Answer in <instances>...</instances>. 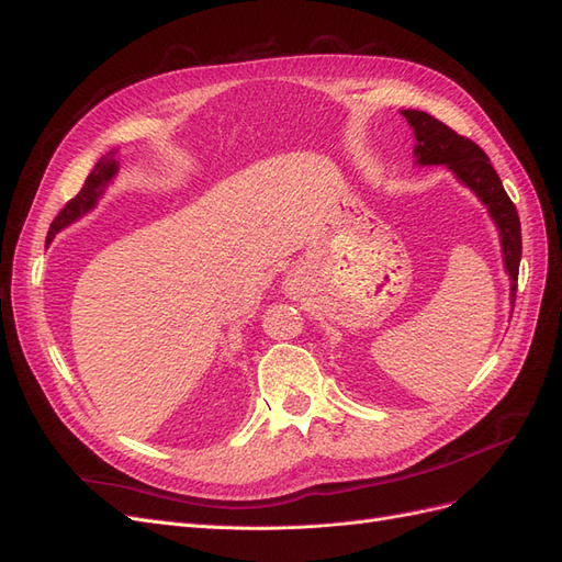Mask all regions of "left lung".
Listing matches in <instances>:
<instances>
[{
	"label": "left lung",
	"mask_w": 562,
	"mask_h": 562,
	"mask_svg": "<svg viewBox=\"0 0 562 562\" xmlns=\"http://www.w3.org/2000/svg\"><path fill=\"white\" fill-rule=\"evenodd\" d=\"M407 124L413 126L417 138V164H446L450 171L462 180L467 187L479 194L485 203L492 220H495L502 236V252H504V267L512 277V302H516L518 291V267H520V217L508 199L504 184L492 168L485 151L469 140L467 135H459L436 116L419 112V110H403Z\"/></svg>",
	"instance_id": "8db88e82"
}]
</instances>
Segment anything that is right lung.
Listing matches in <instances>:
<instances>
[{"label":"right lung","instance_id":"right-lung-1","mask_svg":"<svg viewBox=\"0 0 562 562\" xmlns=\"http://www.w3.org/2000/svg\"><path fill=\"white\" fill-rule=\"evenodd\" d=\"M116 149L108 151V155H103L98 159V164L93 166V171L89 173V178L83 180V187L79 190V194L75 199H70L65 203V206L60 209V213L56 215L54 223H50L48 227V236H46V244L54 239L56 232H60L63 227H67L70 223H75L77 217H81L87 211H91L95 206L98 196L103 194L105 184L112 180V176L116 173Z\"/></svg>","mask_w":562,"mask_h":562}]
</instances>
